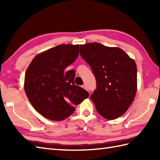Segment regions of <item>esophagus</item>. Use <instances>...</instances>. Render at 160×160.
<instances>
[{"mask_svg":"<svg viewBox=\"0 0 160 160\" xmlns=\"http://www.w3.org/2000/svg\"><path fill=\"white\" fill-rule=\"evenodd\" d=\"M82 87L83 88V89H86V90H88V88H87V85H86V84H83V85L82 86Z\"/></svg>","mask_w":160,"mask_h":160,"instance_id":"obj_1","label":"esophagus"}]
</instances>
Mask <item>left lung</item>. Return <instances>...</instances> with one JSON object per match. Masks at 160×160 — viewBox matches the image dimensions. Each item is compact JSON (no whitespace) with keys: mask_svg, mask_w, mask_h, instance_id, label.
<instances>
[{"mask_svg":"<svg viewBox=\"0 0 160 160\" xmlns=\"http://www.w3.org/2000/svg\"><path fill=\"white\" fill-rule=\"evenodd\" d=\"M80 54L96 80L91 95L96 110L107 120L120 117L131 106L137 91V66L123 50L92 42L80 46Z\"/></svg>","mask_w":160,"mask_h":160,"instance_id":"obj_1","label":"left lung"}]
</instances>
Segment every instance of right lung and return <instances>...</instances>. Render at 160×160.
I'll list each match as a JSON object with an SVG mask.
<instances>
[{"label": "right lung", "mask_w": 160, "mask_h": 160, "mask_svg": "<svg viewBox=\"0 0 160 160\" xmlns=\"http://www.w3.org/2000/svg\"><path fill=\"white\" fill-rule=\"evenodd\" d=\"M79 54V45H60L36 56L25 76V91L33 108L51 120H62L89 93L74 84L75 70L66 71Z\"/></svg>", "instance_id": "1"}]
</instances>
